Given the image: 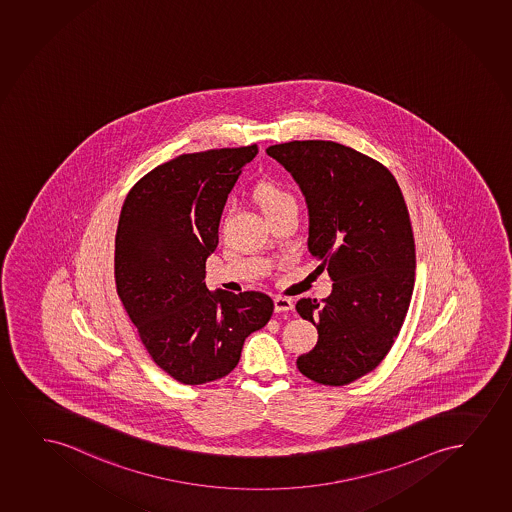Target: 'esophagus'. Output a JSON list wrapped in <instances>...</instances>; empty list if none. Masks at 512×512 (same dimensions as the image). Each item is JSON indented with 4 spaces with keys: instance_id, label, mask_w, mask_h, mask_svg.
Instances as JSON below:
<instances>
[{
    "instance_id": "esophagus-1",
    "label": "esophagus",
    "mask_w": 512,
    "mask_h": 512,
    "mask_svg": "<svg viewBox=\"0 0 512 512\" xmlns=\"http://www.w3.org/2000/svg\"><path fill=\"white\" fill-rule=\"evenodd\" d=\"M293 302L286 297H274V311L276 312H288L292 311Z\"/></svg>"
}]
</instances>
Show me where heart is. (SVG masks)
<instances>
[{
	"label": "heart",
	"mask_w": 512,
	"mask_h": 512,
	"mask_svg": "<svg viewBox=\"0 0 512 512\" xmlns=\"http://www.w3.org/2000/svg\"><path fill=\"white\" fill-rule=\"evenodd\" d=\"M255 196H257V201H259L260 206H262L264 213L273 212L278 206L293 201L292 196L286 193L285 189H281V187L276 186L273 182L260 184V186L257 187Z\"/></svg>",
	"instance_id": "b5f03b06"
}]
</instances>
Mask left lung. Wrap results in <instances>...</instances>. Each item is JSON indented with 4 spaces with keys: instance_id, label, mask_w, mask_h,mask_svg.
Returning <instances> with one entry per match:
<instances>
[{
    "instance_id": "8db88e82",
    "label": "left lung",
    "mask_w": 512,
    "mask_h": 512,
    "mask_svg": "<svg viewBox=\"0 0 512 512\" xmlns=\"http://www.w3.org/2000/svg\"><path fill=\"white\" fill-rule=\"evenodd\" d=\"M266 153L306 198L307 250L333 281L330 297L300 299L318 344L300 373L346 385L375 370L405 321L415 285V241L398 182L379 161L330 140H293Z\"/></svg>"
}]
</instances>
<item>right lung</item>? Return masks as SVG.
<instances>
[{
	"mask_svg": "<svg viewBox=\"0 0 512 512\" xmlns=\"http://www.w3.org/2000/svg\"><path fill=\"white\" fill-rule=\"evenodd\" d=\"M257 153L253 144L180 154L144 175L121 208L116 290L154 363L180 384L233 372L246 337L273 316L266 293L205 283L227 196Z\"/></svg>",
	"mask_w": 512,
	"mask_h": 512,
	"instance_id": "right-lung-1",
	"label": "right lung"
}]
</instances>
